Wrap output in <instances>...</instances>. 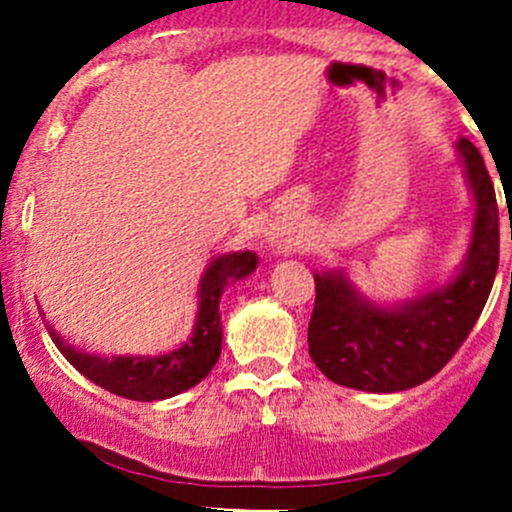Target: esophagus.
Returning a JSON list of instances; mask_svg holds the SVG:
<instances>
[{
    "instance_id": "1",
    "label": "esophagus",
    "mask_w": 512,
    "mask_h": 512,
    "mask_svg": "<svg viewBox=\"0 0 512 512\" xmlns=\"http://www.w3.org/2000/svg\"><path fill=\"white\" fill-rule=\"evenodd\" d=\"M265 240H267V245L277 247V250H285V252L295 250V247L300 245V235H297V232L292 230V227H287V225H270V227H267Z\"/></svg>"
}]
</instances>
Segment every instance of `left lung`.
<instances>
[{
  "mask_svg": "<svg viewBox=\"0 0 512 512\" xmlns=\"http://www.w3.org/2000/svg\"><path fill=\"white\" fill-rule=\"evenodd\" d=\"M455 147L475 197V220L468 255L448 285L382 307L340 270L315 275L310 357L342 388L400 393L430 380L460 350L488 302L500 260L498 200L478 147L465 137Z\"/></svg>",
  "mask_w": 512,
  "mask_h": 512,
  "instance_id": "8db88e82",
  "label": "left lung"
}]
</instances>
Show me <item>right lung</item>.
<instances>
[{
    "label": "right lung",
    "mask_w": 512,
    "mask_h": 512,
    "mask_svg": "<svg viewBox=\"0 0 512 512\" xmlns=\"http://www.w3.org/2000/svg\"><path fill=\"white\" fill-rule=\"evenodd\" d=\"M257 267L255 252H230V255L215 257L205 270L200 282V305H197V320L192 337L177 350L167 355H114L99 357L92 352H82L67 345L47 327L54 345L59 347L69 365L77 367L84 377L127 400H152L175 398L185 390L195 388L197 382L205 380L215 362L220 360L222 347V322H220V297L230 282L242 280Z\"/></svg>",
    "instance_id": "1"
}]
</instances>
